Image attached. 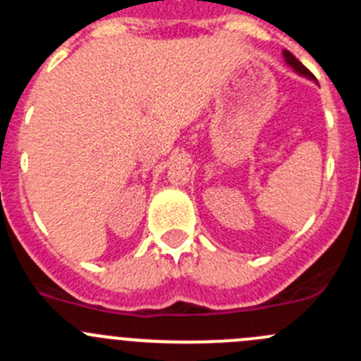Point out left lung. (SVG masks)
I'll use <instances>...</instances> for the list:
<instances>
[{"label":"left lung","mask_w":361,"mask_h":361,"mask_svg":"<svg viewBox=\"0 0 361 361\" xmlns=\"http://www.w3.org/2000/svg\"><path fill=\"white\" fill-rule=\"evenodd\" d=\"M284 59H286V62H288V64L292 66V68L295 69L297 73H300V75H306V77L313 78L312 71H310V69L306 68V66H302V62H299V61H297V59L293 57V55H292V53L288 51V49H284Z\"/></svg>","instance_id":"1"}]
</instances>
